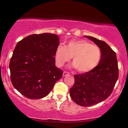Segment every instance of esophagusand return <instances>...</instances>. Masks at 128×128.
<instances>
[{
  "label": "esophagus",
  "mask_w": 128,
  "mask_h": 128,
  "mask_svg": "<svg viewBox=\"0 0 128 128\" xmlns=\"http://www.w3.org/2000/svg\"><path fill=\"white\" fill-rule=\"evenodd\" d=\"M69 75V73L68 72H66V71H64V73H63V76H66V75Z\"/></svg>",
  "instance_id": "1"
}]
</instances>
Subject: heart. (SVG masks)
Here are the masks:
<instances>
[{"instance_id":"obj_1","label":"heart","mask_w":128,"mask_h":128,"mask_svg":"<svg viewBox=\"0 0 128 128\" xmlns=\"http://www.w3.org/2000/svg\"><path fill=\"white\" fill-rule=\"evenodd\" d=\"M102 56L100 47L83 40L70 41L65 47L58 46L55 52V59L58 66H63L72 57L74 66L82 73L95 69L100 64Z\"/></svg>"}]
</instances>
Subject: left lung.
Here are the masks:
<instances>
[{"instance_id": "obj_1", "label": "left lung", "mask_w": 128, "mask_h": 128, "mask_svg": "<svg viewBox=\"0 0 128 128\" xmlns=\"http://www.w3.org/2000/svg\"><path fill=\"white\" fill-rule=\"evenodd\" d=\"M101 48L102 56L98 65L91 71L75 75V82L70 89V96L81 106H91L111 95L118 77L119 68L116 53L103 41L85 36Z\"/></svg>"}]
</instances>
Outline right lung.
<instances>
[{
	"label": "right lung",
	"mask_w": 128,
	"mask_h": 128,
	"mask_svg": "<svg viewBox=\"0 0 128 128\" xmlns=\"http://www.w3.org/2000/svg\"><path fill=\"white\" fill-rule=\"evenodd\" d=\"M59 44L56 34H32L18 42L9 63L10 80L20 94L30 99L46 97L63 75L55 66Z\"/></svg>",
	"instance_id": "right-lung-1"
}]
</instances>
